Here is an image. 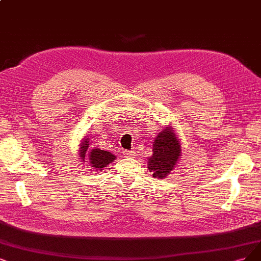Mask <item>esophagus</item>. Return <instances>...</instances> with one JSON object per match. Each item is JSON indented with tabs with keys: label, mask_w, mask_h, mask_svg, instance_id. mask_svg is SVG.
Segmentation results:
<instances>
[{
	"label": "esophagus",
	"mask_w": 261,
	"mask_h": 261,
	"mask_svg": "<svg viewBox=\"0 0 261 261\" xmlns=\"http://www.w3.org/2000/svg\"><path fill=\"white\" fill-rule=\"evenodd\" d=\"M123 155L128 158H134L137 156V153L133 150H123Z\"/></svg>",
	"instance_id": "1"
}]
</instances>
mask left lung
Here are the masks:
<instances>
[{
    "instance_id": "left-lung-1",
    "label": "left lung",
    "mask_w": 261,
    "mask_h": 261,
    "mask_svg": "<svg viewBox=\"0 0 261 261\" xmlns=\"http://www.w3.org/2000/svg\"><path fill=\"white\" fill-rule=\"evenodd\" d=\"M180 156L179 138L173 125L169 124L152 142V155L147 160V168L153 177L165 178L174 170Z\"/></svg>"
}]
</instances>
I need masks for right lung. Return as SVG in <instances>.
<instances>
[{
    "label": "right lung",
    "mask_w": 261,
    "mask_h": 261,
    "mask_svg": "<svg viewBox=\"0 0 261 261\" xmlns=\"http://www.w3.org/2000/svg\"><path fill=\"white\" fill-rule=\"evenodd\" d=\"M79 146H80L79 155L82 162H85V157H87V155H88V160H89L88 162L90 163V167H92V169H94L95 171H101L105 169V167L111 165V163L116 159V156L114 153L106 150H102L96 147L89 149L88 151L89 140L87 137L83 138Z\"/></svg>",
    "instance_id": "right-lung-1"
}]
</instances>
